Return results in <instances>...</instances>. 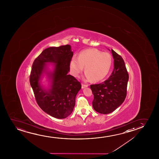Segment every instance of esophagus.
<instances>
[{
    "label": "esophagus",
    "mask_w": 159,
    "mask_h": 159,
    "mask_svg": "<svg viewBox=\"0 0 159 159\" xmlns=\"http://www.w3.org/2000/svg\"><path fill=\"white\" fill-rule=\"evenodd\" d=\"M81 85H82V89H84L85 87H88V85H86V84H83V83H82Z\"/></svg>",
    "instance_id": "1"
}]
</instances>
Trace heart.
Wrapping results in <instances>:
<instances>
[{"instance_id": "heart-1", "label": "heart", "mask_w": 159, "mask_h": 159, "mask_svg": "<svg viewBox=\"0 0 159 159\" xmlns=\"http://www.w3.org/2000/svg\"><path fill=\"white\" fill-rule=\"evenodd\" d=\"M112 62V56L109 52L91 48L79 52L78 58L73 57L70 61V69L73 75L78 76L85 67L86 79L98 81L109 73Z\"/></svg>"}]
</instances>
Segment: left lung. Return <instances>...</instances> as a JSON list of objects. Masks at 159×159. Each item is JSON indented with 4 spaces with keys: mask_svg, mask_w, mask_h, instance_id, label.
<instances>
[{
    "mask_svg": "<svg viewBox=\"0 0 159 159\" xmlns=\"http://www.w3.org/2000/svg\"><path fill=\"white\" fill-rule=\"evenodd\" d=\"M114 69L109 78L102 83L90 85L93 94L92 106L102 114L111 113L124 102L126 96L129 74L124 60L111 49Z\"/></svg>",
    "mask_w": 159,
    "mask_h": 159,
    "instance_id": "8db88e82",
    "label": "left lung"
}]
</instances>
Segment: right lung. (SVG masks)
Masks as SVG:
<instances>
[{
	"instance_id": "add662e5",
	"label": "right lung",
	"mask_w": 159,
	"mask_h": 159,
	"mask_svg": "<svg viewBox=\"0 0 159 159\" xmlns=\"http://www.w3.org/2000/svg\"><path fill=\"white\" fill-rule=\"evenodd\" d=\"M73 55L68 44L47 48L35 59L31 70L29 80L37 104L46 113L59 119L72 113L76 94L81 88L76 78L67 74ZM47 62L55 64L53 72L48 74L52 80L51 89L46 91L41 88L39 81Z\"/></svg>"
}]
</instances>
